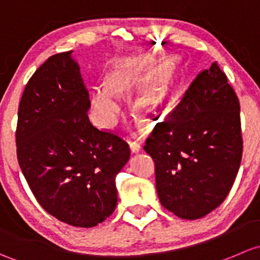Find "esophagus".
Segmentation results:
<instances>
[{
  "mask_svg": "<svg viewBox=\"0 0 260 260\" xmlns=\"http://www.w3.org/2000/svg\"><path fill=\"white\" fill-rule=\"evenodd\" d=\"M129 146H130L131 152H134V154H138L139 151H141V144L139 140H130Z\"/></svg>",
  "mask_w": 260,
  "mask_h": 260,
  "instance_id": "34e87169",
  "label": "esophagus"
}]
</instances>
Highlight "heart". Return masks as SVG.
Returning a JSON list of instances; mask_svg holds the SVG:
<instances>
[{
    "instance_id": "b5f03b06",
    "label": "heart",
    "mask_w": 260,
    "mask_h": 260,
    "mask_svg": "<svg viewBox=\"0 0 260 260\" xmlns=\"http://www.w3.org/2000/svg\"><path fill=\"white\" fill-rule=\"evenodd\" d=\"M152 69L151 60H126L117 63L106 76L105 84L91 89V104L99 125L112 127L121 111L117 95L129 93L139 87L133 98L134 115L149 121L169 100L173 90L174 66L164 62Z\"/></svg>"
}]
</instances>
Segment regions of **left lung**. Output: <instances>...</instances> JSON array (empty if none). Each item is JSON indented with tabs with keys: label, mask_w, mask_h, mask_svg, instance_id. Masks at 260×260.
Here are the masks:
<instances>
[{
	"label": "left lung",
	"mask_w": 260,
	"mask_h": 260,
	"mask_svg": "<svg viewBox=\"0 0 260 260\" xmlns=\"http://www.w3.org/2000/svg\"><path fill=\"white\" fill-rule=\"evenodd\" d=\"M144 149L154 159L160 203L176 216L203 218L224 202L239 170L243 140L239 100L218 63L197 75Z\"/></svg>",
	"instance_id": "obj_1"
}]
</instances>
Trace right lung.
I'll return each instance as SVG.
<instances>
[{
	"mask_svg": "<svg viewBox=\"0 0 260 260\" xmlns=\"http://www.w3.org/2000/svg\"><path fill=\"white\" fill-rule=\"evenodd\" d=\"M89 92L72 51L47 58L18 106L17 159L42 208L66 224L92 228L114 213L115 178L130 157L119 136L90 122Z\"/></svg>",
	"mask_w": 260,
	"mask_h": 260,
	"instance_id": "right-lung-1",
	"label": "right lung"
}]
</instances>
